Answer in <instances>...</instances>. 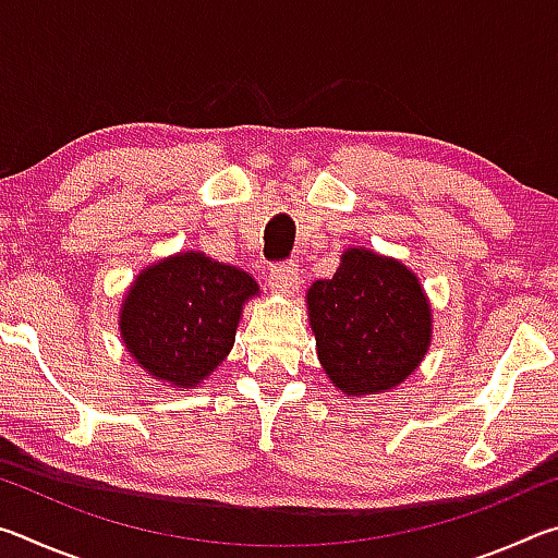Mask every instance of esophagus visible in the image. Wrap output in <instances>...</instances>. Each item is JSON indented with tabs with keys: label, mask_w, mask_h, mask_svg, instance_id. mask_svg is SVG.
Here are the masks:
<instances>
[{
	"label": "esophagus",
	"mask_w": 558,
	"mask_h": 558,
	"mask_svg": "<svg viewBox=\"0 0 558 558\" xmlns=\"http://www.w3.org/2000/svg\"><path fill=\"white\" fill-rule=\"evenodd\" d=\"M270 288L282 295H292L300 288V268L295 263H278V266L270 268L268 276Z\"/></svg>",
	"instance_id": "1"
}]
</instances>
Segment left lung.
Instances as JSON below:
<instances>
[{"instance_id": "left-lung-1", "label": "left lung", "mask_w": 558, "mask_h": 558, "mask_svg": "<svg viewBox=\"0 0 558 558\" xmlns=\"http://www.w3.org/2000/svg\"><path fill=\"white\" fill-rule=\"evenodd\" d=\"M325 374L347 396L384 393L423 362L433 315L415 272L366 248L342 253L337 272L307 290Z\"/></svg>"}]
</instances>
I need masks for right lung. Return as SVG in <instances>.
I'll use <instances>...</instances> for the list:
<instances>
[{"label": "right lung", "mask_w": 558, "mask_h": 558, "mask_svg": "<svg viewBox=\"0 0 558 558\" xmlns=\"http://www.w3.org/2000/svg\"><path fill=\"white\" fill-rule=\"evenodd\" d=\"M258 292L248 272L199 251L145 268L120 307V335L132 359L174 389L209 379L235 342L241 310Z\"/></svg>", "instance_id": "1"}]
</instances>
